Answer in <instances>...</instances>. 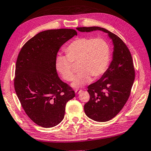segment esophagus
Returning a JSON list of instances; mask_svg holds the SVG:
<instances>
[{
  "mask_svg": "<svg viewBox=\"0 0 151 151\" xmlns=\"http://www.w3.org/2000/svg\"><path fill=\"white\" fill-rule=\"evenodd\" d=\"M82 90H80V89H76V90H75V92H76V94H79V93H80V92H82Z\"/></svg>",
  "mask_w": 151,
  "mask_h": 151,
  "instance_id": "esophagus-1",
  "label": "esophagus"
}]
</instances>
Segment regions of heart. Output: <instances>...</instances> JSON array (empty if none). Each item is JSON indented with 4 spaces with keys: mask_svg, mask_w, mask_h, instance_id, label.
I'll list each match as a JSON object with an SVG mask.
<instances>
[{
    "mask_svg": "<svg viewBox=\"0 0 151 151\" xmlns=\"http://www.w3.org/2000/svg\"><path fill=\"white\" fill-rule=\"evenodd\" d=\"M66 57L57 56L55 59L57 70L65 80H73L75 70L71 62L78 63L81 71L74 78L71 86L80 88L103 76L107 69L110 48L102 38L92 39L80 37L71 42L65 48Z\"/></svg>",
    "mask_w": 151,
    "mask_h": 151,
    "instance_id": "heart-1",
    "label": "heart"
}]
</instances>
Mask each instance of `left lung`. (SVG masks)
Masks as SVG:
<instances>
[{
    "label": "left lung",
    "instance_id": "obj_1",
    "mask_svg": "<svg viewBox=\"0 0 151 151\" xmlns=\"http://www.w3.org/2000/svg\"><path fill=\"white\" fill-rule=\"evenodd\" d=\"M76 29L81 32L102 31L112 40V61L103 76L88 86L90 98L83 107L86 115L92 120L109 121L122 109L130 95L135 78L131 53L121 38L105 28L94 26Z\"/></svg>",
    "mask_w": 151,
    "mask_h": 151
}]
</instances>
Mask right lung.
<instances>
[{
	"label": "right lung",
	"mask_w": 151,
	"mask_h": 151,
	"mask_svg": "<svg viewBox=\"0 0 151 151\" xmlns=\"http://www.w3.org/2000/svg\"><path fill=\"white\" fill-rule=\"evenodd\" d=\"M76 35L73 29L41 32L23 46L18 55L14 86L27 116L43 127L57 126L63 119L66 103L75 96L61 80L55 59L61 46Z\"/></svg>",
	"instance_id": "right-lung-1"
}]
</instances>
